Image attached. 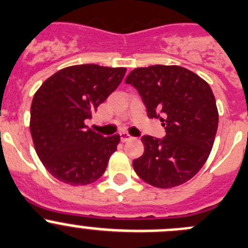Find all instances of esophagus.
<instances>
[{
	"label": "esophagus",
	"mask_w": 248,
	"mask_h": 248,
	"mask_svg": "<svg viewBox=\"0 0 248 248\" xmlns=\"http://www.w3.org/2000/svg\"><path fill=\"white\" fill-rule=\"evenodd\" d=\"M120 137H121L122 142H127V140H132V136H129L126 132H121V133H120Z\"/></svg>",
	"instance_id": "34e87169"
}]
</instances>
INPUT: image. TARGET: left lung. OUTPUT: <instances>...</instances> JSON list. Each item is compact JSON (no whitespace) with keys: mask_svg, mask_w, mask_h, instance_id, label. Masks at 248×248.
I'll return each instance as SVG.
<instances>
[{"mask_svg":"<svg viewBox=\"0 0 248 248\" xmlns=\"http://www.w3.org/2000/svg\"><path fill=\"white\" fill-rule=\"evenodd\" d=\"M127 84L138 90L150 119H160L164 140L142 137L144 153L133 169L147 184L172 188L202 169L218 129L214 94L204 79L180 66L155 64L135 68Z\"/></svg>","mask_w":248,"mask_h":248,"instance_id":"left-lung-1","label":"left lung"}]
</instances>
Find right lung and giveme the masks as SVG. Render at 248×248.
Wrapping results in <instances>:
<instances>
[{
    "label": "right lung",
    "instance_id": "right-lung-1",
    "mask_svg": "<svg viewBox=\"0 0 248 248\" xmlns=\"http://www.w3.org/2000/svg\"><path fill=\"white\" fill-rule=\"evenodd\" d=\"M126 71L76 64L57 71L36 90L30 133L39 159L55 179L85 186L103 176L120 136L103 137L84 122L119 87Z\"/></svg>",
    "mask_w": 248,
    "mask_h": 248
}]
</instances>
